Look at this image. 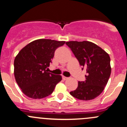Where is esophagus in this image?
Masks as SVG:
<instances>
[{
	"label": "esophagus",
	"mask_w": 127,
	"mask_h": 127,
	"mask_svg": "<svg viewBox=\"0 0 127 127\" xmlns=\"http://www.w3.org/2000/svg\"><path fill=\"white\" fill-rule=\"evenodd\" d=\"M62 78H63V79L64 80H67V79H68V77H64V76H63Z\"/></svg>",
	"instance_id": "1"
}]
</instances>
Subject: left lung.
Segmentation results:
<instances>
[{
  "mask_svg": "<svg viewBox=\"0 0 127 127\" xmlns=\"http://www.w3.org/2000/svg\"><path fill=\"white\" fill-rule=\"evenodd\" d=\"M71 48L83 69H86L85 81L78 82L75 90L70 92L74 98L88 101L95 99L103 92L111 73L110 57L100 47L89 41H69Z\"/></svg>",
  "mask_w": 127,
  "mask_h": 127,
  "instance_id": "1",
  "label": "left lung"
}]
</instances>
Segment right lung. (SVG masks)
<instances>
[{"mask_svg": "<svg viewBox=\"0 0 127 127\" xmlns=\"http://www.w3.org/2000/svg\"><path fill=\"white\" fill-rule=\"evenodd\" d=\"M65 41L37 39L23 47L14 60V75L18 86L26 96L32 99L48 96L56 84L62 80L61 75L48 72L56 49Z\"/></svg>", "mask_w": 127, "mask_h": 127, "instance_id": "obj_1", "label": "right lung"}]
</instances>
